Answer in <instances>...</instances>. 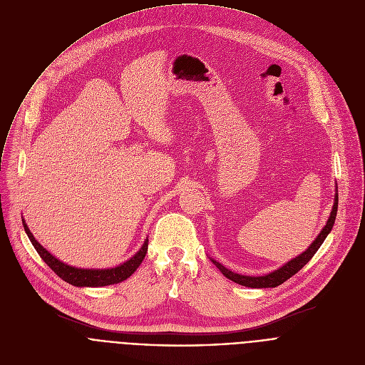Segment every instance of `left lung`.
<instances>
[{
    "instance_id": "left-lung-1",
    "label": "left lung",
    "mask_w": 365,
    "mask_h": 365,
    "mask_svg": "<svg viewBox=\"0 0 365 365\" xmlns=\"http://www.w3.org/2000/svg\"><path fill=\"white\" fill-rule=\"evenodd\" d=\"M336 211H338V193H336V196H335V202H334V207H332L331 217H329L327 225L324 227V230L321 231V234L318 235V238L310 244V247H309L304 252H302L299 257L293 258L292 262H289L287 264H284L283 267H280L279 270H276V272H273V273H270V274L259 276V277L242 276V274H237V273H234V272L225 269L222 264L217 263L215 259H212V262H214V264L221 270V273H222L227 279H230V280H232V282H235V283H238V284H241V286L254 287V289H263V287H276V286H280L282 283H284L286 280H289L292 276H294L303 266H306V264L310 262V258L315 255V252L319 250V247L322 245V242L325 241V238L328 237V234L331 232V230H332V227H334L335 217H336Z\"/></svg>"
}]
</instances>
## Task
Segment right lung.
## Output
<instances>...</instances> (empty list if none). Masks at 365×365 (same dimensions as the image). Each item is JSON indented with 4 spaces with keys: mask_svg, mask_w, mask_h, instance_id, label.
I'll list each match as a JSON object with an SVG mask.
<instances>
[{
    "mask_svg": "<svg viewBox=\"0 0 365 365\" xmlns=\"http://www.w3.org/2000/svg\"><path fill=\"white\" fill-rule=\"evenodd\" d=\"M24 225V231L29 235L33 247L36 248V251L38 252V255L41 257L43 262L53 270L62 280L68 282L72 286H78V287H99V286H108V284H115V283H121L125 279H128L135 270L137 267L143 263V259L147 254V247H148V240L144 241L143 247L140 248V251L131 257L128 262H125L124 264L114 267V269H103V270H86V269H75L71 267L65 263H62L61 259L55 258L48 251H46V248H43L36 238L33 237V234L30 232L29 227L26 225V222L23 221Z\"/></svg>",
    "mask_w": 365,
    "mask_h": 365,
    "instance_id": "add662e5",
    "label": "right lung"
}]
</instances>
